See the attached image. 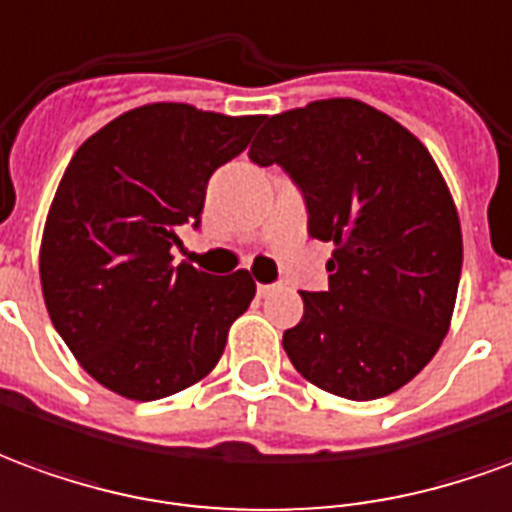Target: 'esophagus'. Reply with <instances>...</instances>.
Returning <instances> with one entry per match:
<instances>
[{
	"mask_svg": "<svg viewBox=\"0 0 512 512\" xmlns=\"http://www.w3.org/2000/svg\"><path fill=\"white\" fill-rule=\"evenodd\" d=\"M275 289H278V284H259V286H256V292H259V295H262V297L273 295Z\"/></svg>",
	"mask_w": 512,
	"mask_h": 512,
	"instance_id": "34e87169",
	"label": "esophagus"
}]
</instances>
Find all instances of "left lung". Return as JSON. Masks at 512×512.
Masks as SVG:
<instances>
[{"label":"left lung","instance_id":"8db88e82","mask_svg":"<svg viewBox=\"0 0 512 512\" xmlns=\"http://www.w3.org/2000/svg\"><path fill=\"white\" fill-rule=\"evenodd\" d=\"M259 123L248 157L284 168L308 234L336 245L328 292H300L286 355L336 397H386L422 372L452 320L463 239L447 184L430 151L364 101H311Z\"/></svg>","mask_w":512,"mask_h":512}]
</instances>
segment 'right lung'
I'll list each match as a JSON object with an SVG mask.
<instances>
[{
    "label": "right lung",
    "mask_w": 512,
    "mask_h": 512,
    "mask_svg": "<svg viewBox=\"0 0 512 512\" xmlns=\"http://www.w3.org/2000/svg\"><path fill=\"white\" fill-rule=\"evenodd\" d=\"M259 121L146 104L68 162L43 228V300L82 369L115 394L151 402L206 378L256 295L248 270L173 267L170 250L181 226H201L212 173Z\"/></svg>",
    "instance_id": "add662e5"
}]
</instances>
